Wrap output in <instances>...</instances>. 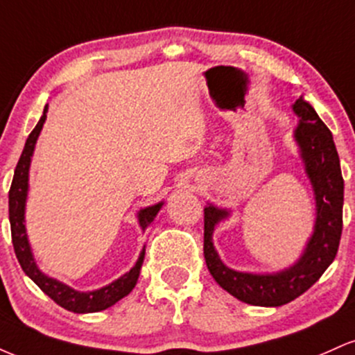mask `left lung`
Wrapping results in <instances>:
<instances>
[{
    "mask_svg": "<svg viewBox=\"0 0 355 355\" xmlns=\"http://www.w3.org/2000/svg\"><path fill=\"white\" fill-rule=\"evenodd\" d=\"M292 112L299 118L294 140L315 200L313 230L299 259L284 270L267 274L227 267L214 245V232L230 217V210L214 203L203 209V255L211 277L235 299L259 307H279L309 291L334 262L340 242L344 178L332 133L304 96L292 105Z\"/></svg>",
    "mask_w": 355,
    "mask_h": 355,
    "instance_id": "obj_1",
    "label": "left lung"
}]
</instances>
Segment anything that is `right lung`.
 <instances>
[{"instance_id": "right-lung-1", "label": "right lung", "mask_w": 355, "mask_h": 355, "mask_svg": "<svg viewBox=\"0 0 355 355\" xmlns=\"http://www.w3.org/2000/svg\"><path fill=\"white\" fill-rule=\"evenodd\" d=\"M46 113H48V105L43 110V115L40 118L38 125L35 126L33 132L28 137L26 144H24L23 153L19 157L18 165L15 168V177L11 182L10 189V225H11V239H13V247L16 259H18L19 266H21L23 272L30 277L33 282L38 285L40 288L51 297L60 307L67 309V311L75 312V313H89V312H100L105 309L112 307L113 304H116L118 300H121L126 297L130 292L133 291V287L137 285L138 277H140L141 263L145 259V245L141 248L140 255L135 266L130 268L126 274L118 277L116 280H113L112 284L105 285V287L96 288V291H88V292H80L71 288L70 285L60 282V280L53 279V277L46 275L44 272L40 270V267L36 266V260L31 250L30 240H28L26 234V225H24V211H26V200H28V190H30V166H31V158H33L36 141H38L40 133H42L44 121H46ZM164 207V202H158L155 205L145 207V209L138 210L137 218L138 225L141 230H146L153 223L155 217Z\"/></svg>"}]
</instances>
